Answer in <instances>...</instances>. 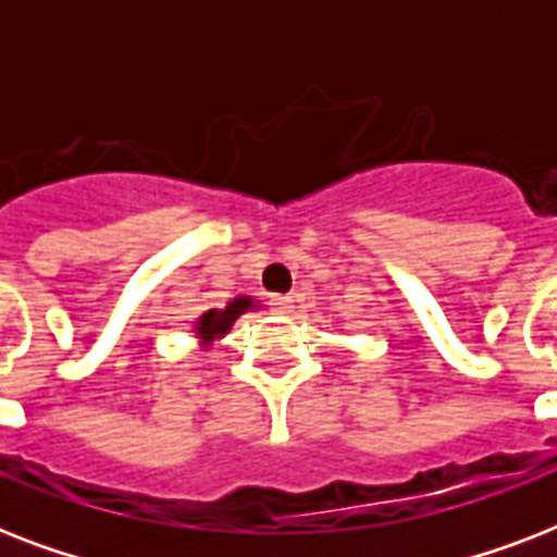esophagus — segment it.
I'll list each match as a JSON object with an SVG mask.
<instances>
[{
	"label": "esophagus",
	"mask_w": 557,
	"mask_h": 557,
	"mask_svg": "<svg viewBox=\"0 0 557 557\" xmlns=\"http://www.w3.org/2000/svg\"><path fill=\"white\" fill-rule=\"evenodd\" d=\"M269 306L277 314H288V312H292V309H295V300H292V297H288V295H271Z\"/></svg>",
	"instance_id": "1"
}]
</instances>
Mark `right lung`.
<instances>
[{
    "label": "right lung",
    "instance_id": "1",
    "mask_svg": "<svg viewBox=\"0 0 557 557\" xmlns=\"http://www.w3.org/2000/svg\"><path fill=\"white\" fill-rule=\"evenodd\" d=\"M251 306H253L251 297H234V300H231L225 309H210V312H205L199 321H196V332H199V338H205V341L222 338V335H225V332L234 326L236 318H239L245 309H251Z\"/></svg>",
    "mask_w": 557,
    "mask_h": 557
}]
</instances>
